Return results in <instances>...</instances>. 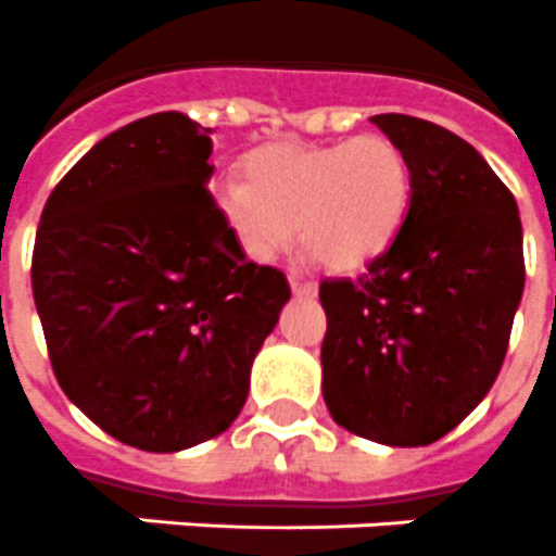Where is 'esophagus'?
Here are the masks:
<instances>
[{
    "label": "esophagus",
    "mask_w": 556,
    "mask_h": 556,
    "mask_svg": "<svg viewBox=\"0 0 556 556\" xmlns=\"http://www.w3.org/2000/svg\"><path fill=\"white\" fill-rule=\"evenodd\" d=\"M291 291L296 293V296H316V282H311V279H300V277H291Z\"/></svg>",
    "instance_id": "34e87169"
}]
</instances>
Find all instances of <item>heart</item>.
Returning <instances> with one entry per match:
<instances>
[{"label": "heart", "mask_w": 556, "mask_h": 556, "mask_svg": "<svg viewBox=\"0 0 556 556\" xmlns=\"http://www.w3.org/2000/svg\"><path fill=\"white\" fill-rule=\"evenodd\" d=\"M245 184L214 186L237 249L268 263L296 240L336 274L379 260L409 217L413 169L384 135L339 143H265L242 163Z\"/></svg>", "instance_id": "1"}]
</instances>
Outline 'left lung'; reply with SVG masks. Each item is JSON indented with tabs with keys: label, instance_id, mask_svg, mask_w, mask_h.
<instances>
[{
	"label": "left lung",
	"instance_id": "left-lung-1",
	"mask_svg": "<svg viewBox=\"0 0 556 556\" xmlns=\"http://www.w3.org/2000/svg\"><path fill=\"white\" fill-rule=\"evenodd\" d=\"M407 155L413 206L358 279H325L321 395L339 427L427 446L478 407L523 296V226L475 147L413 115H372Z\"/></svg>",
	"mask_w": 556,
	"mask_h": 556
}]
</instances>
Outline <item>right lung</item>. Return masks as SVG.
<instances>
[{
  "label": "right lung",
  "instance_id": "right-lung-1",
  "mask_svg": "<svg viewBox=\"0 0 556 556\" xmlns=\"http://www.w3.org/2000/svg\"><path fill=\"white\" fill-rule=\"evenodd\" d=\"M212 129L155 112L62 177L33 249V300L55 379L90 421L143 452L226 432L254 356L291 300L245 260L206 184Z\"/></svg>",
  "mask_w": 556,
  "mask_h": 556
}]
</instances>
